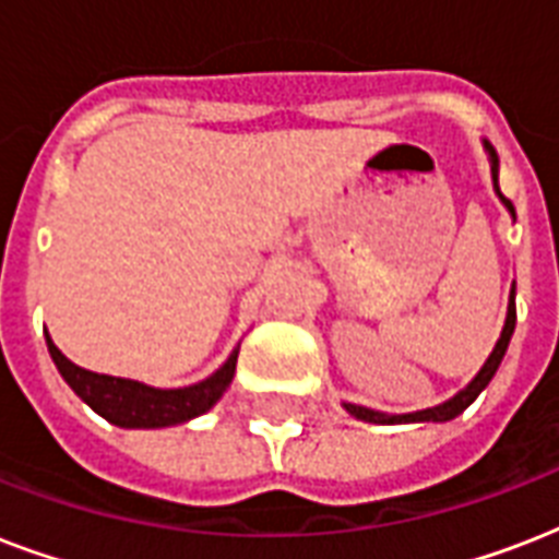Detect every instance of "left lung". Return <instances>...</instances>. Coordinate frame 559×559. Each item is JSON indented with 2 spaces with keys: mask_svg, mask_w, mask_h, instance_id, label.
I'll use <instances>...</instances> for the list:
<instances>
[{
  "mask_svg": "<svg viewBox=\"0 0 559 559\" xmlns=\"http://www.w3.org/2000/svg\"><path fill=\"white\" fill-rule=\"evenodd\" d=\"M485 151L487 156H490V174H493V188L496 193H499V200L504 202V209L511 211L513 214V202L504 197L502 191H499V156H496L493 144L485 142ZM516 289H511V301H508V319H504V328H502V336H499V342H496L493 354L487 357V362L481 366V371L473 377V382H469L467 389H461L455 397H450L447 403H441V406H432V408H424V412H408V415H385V412H373V408H366V406H354V403H345V408H348L350 415L357 417V420H366V424H382V426H391V424H426V420H432V424H443V420H452V417H459L464 408L473 403V400L481 394V391L487 389V382L493 380L496 368H499V362H502L504 350H508V342H511L513 336V328H516Z\"/></svg>",
  "mask_w": 559,
  "mask_h": 559,
  "instance_id": "1",
  "label": "left lung"
}]
</instances>
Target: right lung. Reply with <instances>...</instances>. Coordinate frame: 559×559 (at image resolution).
Listing matches in <instances>:
<instances>
[{"label":"right lung","mask_w":559,"mask_h":559,"mask_svg":"<svg viewBox=\"0 0 559 559\" xmlns=\"http://www.w3.org/2000/svg\"><path fill=\"white\" fill-rule=\"evenodd\" d=\"M46 345L60 377L69 382V389L92 412H98L104 420L121 426V429H162V426H177L191 420V417L205 415L223 397V391L228 389L237 366V350H231V357L202 382H193L186 389H153V385H144V382L95 373L74 366L72 359H66L60 354V348L51 342L48 333Z\"/></svg>","instance_id":"1"}]
</instances>
